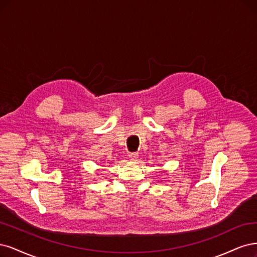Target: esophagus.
<instances>
[{
  "label": "esophagus",
  "mask_w": 257,
  "mask_h": 257,
  "mask_svg": "<svg viewBox=\"0 0 257 257\" xmlns=\"http://www.w3.org/2000/svg\"><path fill=\"white\" fill-rule=\"evenodd\" d=\"M138 158H139V154L138 153H132V154L129 155V159L131 161H137Z\"/></svg>",
  "instance_id": "obj_1"
}]
</instances>
